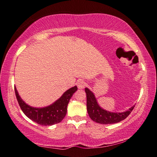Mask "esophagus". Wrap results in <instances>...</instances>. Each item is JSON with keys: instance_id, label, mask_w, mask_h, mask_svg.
<instances>
[{"instance_id": "34e87169", "label": "esophagus", "mask_w": 157, "mask_h": 157, "mask_svg": "<svg viewBox=\"0 0 157 157\" xmlns=\"http://www.w3.org/2000/svg\"><path fill=\"white\" fill-rule=\"evenodd\" d=\"M85 81L83 80H81V79H79V80L77 81V86H78V89H84L85 87Z\"/></svg>"}]
</instances>
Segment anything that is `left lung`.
<instances>
[{
    "instance_id": "left-lung-1",
    "label": "left lung",
    "mask_w": 157,
    "mask_h": 157,
    "mask_svg": "<svg viewBox=\"0 0 157 157\" xmlns=\"http://www.w3.org/2000/svg\"><path fill=\"white\" fill-rule=\"evenodd\" d=\"M86 94V106L89 117L94 121L101 124H111L123 121L130 114L134 106L121 113L109 112L101 108L97 104L94 94L89 89H85Z\"/></svg>"
}]
</instances>
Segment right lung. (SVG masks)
Returning <instances> with one entry per match:
<instances>
[{
  "label": "right lung",
  "instance_id": "right-lung-1",
  "mask_svg": "<svg viewBox=\"0 0 157 157\" xmlns=\"http://www.w3.org/2000/svg\"><path fill=\"white\" fill-rule=\"evenodd\" d=\"M77 89V86L71 88L53 104L40 109L33 108L25 104L18 95L16 87L15 93L19 106L26 117L40 125L51 126L59 123L64 119L67 112V106L69 100Z\"/></svg>",
  "mask_w": 157,
  "mask_h": 157
}]
</instances>
